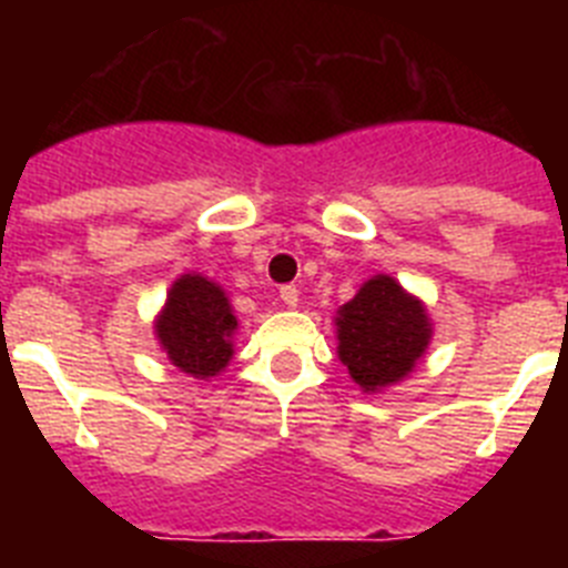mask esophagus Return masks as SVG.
<instances>
[{
  "instance_id": "obj_1",
  "label": "esophagus",
  "mask_w": 568,
  "mask_h": 568,
  "mask_svg": "<svg viewBox=\"0 0 568 568\" xmlns=\"http://www.w3.org/2000/svg\"><path fill=\"white\" fill-rule=\"evenodd\" d=\"M281 301H284V307H295V304H298V290H295L293 284L281 287Z\"/></svg>"
}]
</instances>
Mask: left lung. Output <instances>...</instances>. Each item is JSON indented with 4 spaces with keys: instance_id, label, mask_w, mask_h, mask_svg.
I'll list each match as a JSON object with an SVG mask.
<instances>
[{
    "instance_id": "1",
    "label": "left lung",
    "mask_w": 568,
    "mask_h": 568,
    "mask_svg": "<svg viewBox=\"0 0 568 568\" xmlns=\"http://www.w3.org/2000/svg\"><path fill=\"white\" fill-rule=\"evenodd\" d=\"M338 358L364 393H381L413 373L433 338L426 307L389 275L364 281L335 318Z\"/></svg>"
}]
</instances>
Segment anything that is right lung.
<instances>
[{
  "label": "right lung",
  "instance_id": "obj_1",
  "mask_svg": "<svg viewBox=\"0 0 568 568\" xmlns=\"http://www.w3.org/2000/svg\"><path fill=\"white\" fill-rule=\"evenodd\" d=\"M235 329L239 321L227 293L199 273L173 281L168 304L155 318V338L170 364L199 381L213 378L230 364Z\"/></svg>",
  "mask_w": 568,
  "mask_h": 568
}]
</instances>
